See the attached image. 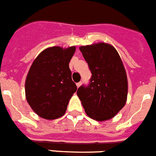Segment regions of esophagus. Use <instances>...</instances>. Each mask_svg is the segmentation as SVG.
I'll return each mask as SVG.
<instances>
[{"label":"esophagus","instance_id":"34e87169","mask_svg":"<svg viewBox=\"0 0 156 156\" xmlns=\"http://www.w3.org/2000/svg\"><path fill=\"white\" fill-rule=\"evenodd\" d=\"M81 84H82V82H79V83H76V87H78V88H79V87H80V86H81Z\"/></svg>","mask_w":156,"mask_h":156}]
</instances>
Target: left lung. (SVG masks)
<instances>
[{
	"label": "left lung",
	"instance_id": "obj_1",
	"mask_svg": "<svg viewBox=\"0 0 156 156\" xmlns=\"http://www.w3.org/2000/svg\"><path fill=\"white\" fill-rule=\"evenodd\" d=\"M92 73L89 85L76 93L86 113L97 121L115 116L126 103V73L118 52L105 43L80 47Z\"/></svg>",
	"mask_w": 156,
	"mask_h": 156
}]
</instances>
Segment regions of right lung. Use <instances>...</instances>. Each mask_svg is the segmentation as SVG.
<instances>
[{
	"label": "right lung",
	"instance_id": "add662e5",
	"mask_svg": "<svg viewBox=\"0 0 156 156\" xmlns=\"http://www.w3.org/2000/svg\"><path fill=\"white\" fill-rule=\"evenodd\" d=\"M75 50V47H50L31 65L25 83L26 99L39 116L55 119L66 112L69 99L77 90L69 68Z\"/></svg>",
	"mask_w": 156,
	"mask_h": 156
}]
</instances>
